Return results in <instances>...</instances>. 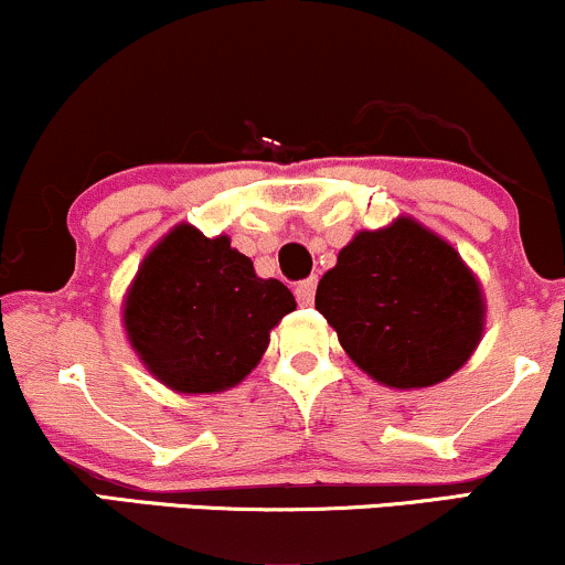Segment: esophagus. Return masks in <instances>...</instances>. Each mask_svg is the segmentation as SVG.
<instances>
[{"label": "esophagus", "instance_id": "esophagus-1", "mask_svg": "<svg viewBox=\"0 0 565 565\" xmlns=\"http://www.w3.org/2000/svg\"><path fill=\"white\" fill-rule=\"evenodd\" d=\"M316 278L310 276V278H302L300 284H297L295 287V297H297V302L300 305H313V297H316Z\"/></svg>", "mask_w": 565, "mask_h": 565}]
</instances>
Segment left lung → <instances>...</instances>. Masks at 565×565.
Segmentation results:
<instances>
[{
  "label": "left lung",
  "instance_id": "8db88e82",
  "mask_svg": "<svg viewBox=\"0 0 565 565\" xmlns=\"http://www.w3.org/2000/svg\"><path fill=\"white\" fill-rule=\"evenodd\" d=\"M316 308L369 377L427 387L451 377L483 332L476 276L414 220L361 231L321 276Z\"/></svg>",
  "mask_w": 565,
  "mask_h": 565
}]
</instances>
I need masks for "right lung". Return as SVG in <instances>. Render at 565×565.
<instances>
[{"label":"right lung","instance_id":"obj_1","mask_svg":"<svg viewBox=\"0 0 565 565\" xmlns=\"http://www.w3.org/2000/svg\"><path fill=\"white\" fill-rule=\"evenodd\" d=\"M295 310L276 278H257L228 236L178 225L146 257L125 302V327L142 364L180 393H217L242 382Z\"/></svg>","mask_w":565,"mask_h":565}]
</instances>
